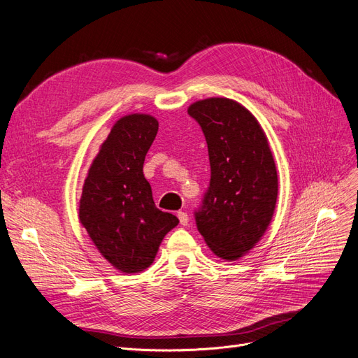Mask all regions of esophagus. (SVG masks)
<instances>
[{
	"mask_svg": "<svg viewBox=\"0 0 358 358\" xmlns=\"http://www.w3.org/2000/svg\"><path fill=\"white\" fill-rule=\"evenodd\" d=\"M178 220H180L181 226H187L189 224V215L186 213H182V210H180L178 213Z\"/></svg>",
	"mask_w": 358,
	"mask_h": 358,
	"instance_id": "esophagus-1",
	"label": "esophagus"
}]
</instances>
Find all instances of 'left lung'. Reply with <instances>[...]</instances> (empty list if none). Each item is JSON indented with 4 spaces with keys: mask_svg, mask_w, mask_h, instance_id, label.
I'll list each match as a JSON object with an SVG mask.
<instances>
[{
    "mask_svg": "<svg viewBox=\"0 0 358 358\" xmlns=\"http://www.w3.org/2000/svg\"><path fill=\"white\" fill-rule=\"evenodd\" d=\"M209 153L210 181L196 226L226 261L248 254L268 229L277 202V169L266 132L245 106L210 97L189 106Z\"/></svg>",
    "mask_w": 358,
    "mask_h": 358,
    "instance_id": "left-lung-1",
    "label": "left lung"
}]
</instances>
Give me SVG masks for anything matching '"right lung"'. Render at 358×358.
Masks as SVG:
<instances>
[{"label":"right lung","instance_id":"right-lung-1","mask_svg":"<svg viewBox=\"0 0 358 358\" xmlns=\"http://www.w3.org/2000/svg\"><path fill=\"white\" fill-rule=\"evenodd\" d=\"M159 122L145 113L117 119L84 181L79 221L99 252L121 273L152 266L178 218L155 206L143 164Z\"/></svg>","mask_w":358,"mask_h":358}]
</instances>
